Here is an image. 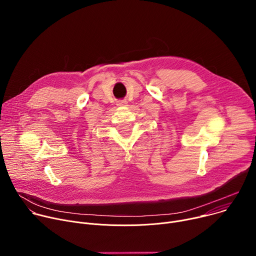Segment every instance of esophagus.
Returning <instances> with one entry per match:
<instances>
[{"label": "esophagus", "instance_id": "obj_1", "mask_svg": "<svg viewBox=\"0 0 256 256\" xmlns=\"http://www.w3.org/2000/svg\"><path fill=\"white\" fill-rule=\"evenodd\" d=\"M128 104V102L126 100H120L118 101V106H126Z\"/></svg>", "mask_w": 256, "mask_h": 256}]
</instances>
